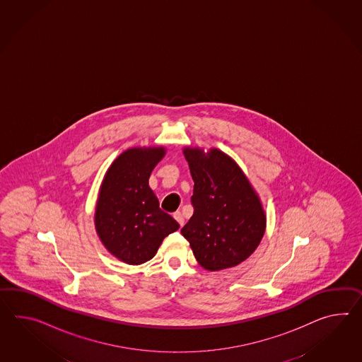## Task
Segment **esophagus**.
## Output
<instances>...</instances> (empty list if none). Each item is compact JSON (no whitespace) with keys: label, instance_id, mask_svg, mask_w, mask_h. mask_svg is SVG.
Wrapping results in <instances>:
<instances>
[{"label":"esophagus","instance_id":"obj_1","mask_svg":"<svg viewBox=\"0 0 362 362\" xmlns=\"http://www.w3.org/2000/svg\"><path fill=\"white\" fill-rule=\"evenodd\" d=\"M174 218L179 222V225H180V226H183V225H185V217H183V213L179 212V211L174 213Z\"/></svg>","mask_w":362,"mask_h":362}]
</instances>
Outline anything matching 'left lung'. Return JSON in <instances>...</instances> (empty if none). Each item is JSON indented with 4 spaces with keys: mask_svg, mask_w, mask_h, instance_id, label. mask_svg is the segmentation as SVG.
<instances>
[{
    "mask_svg": "<svg viewBox=\"0 0 362 362\" xmlns=\"http://www.w3.org/2000/svg\"><path fill=\"white\" fill-rule=\"evenodd\" d=\"M194 214L182 234L208 271L235 267L255 251L265 230L264 211L237 163L220 150L185 149Z\"/></svg>",
    "mask_w": 362,
    "mask_h": 362,
    "instance_id": "8db88e82",
    "label": "left lung"
}]
</instances>
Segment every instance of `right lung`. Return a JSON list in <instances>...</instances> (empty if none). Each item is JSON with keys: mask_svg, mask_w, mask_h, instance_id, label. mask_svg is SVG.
I'll return each mask as SVG.
<instances>
[{"mask_svg": "<svg viewBox=\"0 0 362 362\" xmlns=\"http://www.w3.org/2000/svg\"><path fill=\"white\" fill-rule=\"evenodd\" d=\"M163 156L162 148L127 150L108 168L100 187L98 235L112 255L128 264L150 260L163 238L179 229L149 187L150 173Z\"/></svg>", "mask_w": 362, "mask_h": 362, "instance_id": "1", "label": "right lung"}]
</instances>
